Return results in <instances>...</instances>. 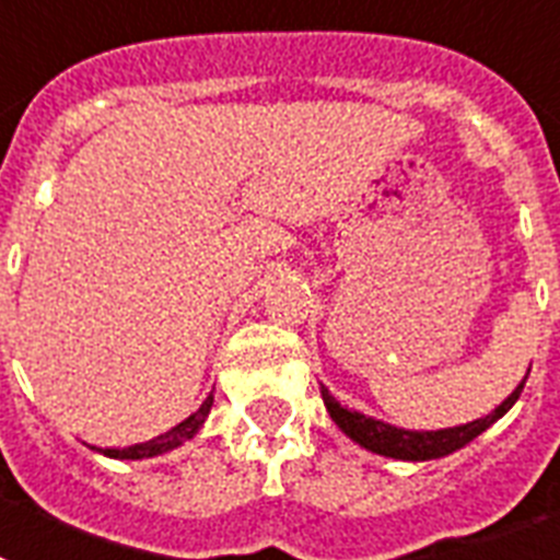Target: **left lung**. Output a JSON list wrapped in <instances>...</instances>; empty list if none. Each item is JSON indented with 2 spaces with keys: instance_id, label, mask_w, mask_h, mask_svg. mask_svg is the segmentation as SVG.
<instances>
[{
  "instance_id": "obj_1",
  "label": "left lung",
  "mask_w": 560,
  "mask_h": 560,
  "mask_svg": "<svg viewBox=\"0 0 560 560\" xmlns=\"http://www.w3.org/2000/svg\"><path fill=\"white\" fill-rule=\"evenodd\" d=\"M524 383L517 385L492 413H486V417H480V420L475 422H466V425H457V429L443 431L394 429V425L374 420V417L348 411V408L336 402V397L325 388V385H322V399H325L327 411H330L336 425H339L348 438L357 440L359 445H365L368 452L385 454V457H397V460H438V457H445V454H452L457 452V448H463V445H469L477 434H483L492 422L501 420L503 413L515 406V399L521 397Z\"/></svg>"
}]
</instances>
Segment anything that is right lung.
Wrapping results in <instances>:
<instances>
[{"label": "right lung", "mask_w": 560, "mask_h": 560, "mask_svg": "<svg viewBox=\"0 0 560 560\" xmlns=\"http://www.w3.org/2000/svg\"><path fill=\"white\" fill-rule=\"evenodd\" d=\"M209 408H212V394L203 399V406L198 408L192 417H186L180 425H175L172 431L161 434L158 440H149V443L131 445V448H100V452L106 454V457H117V460H140V457H154V454L170 452V448H177V445L186 443V440H192L195 434H198V429H201L203 420H207Z\"/></svg>", "instance_id": "right-lung-1"}]
</instances>
